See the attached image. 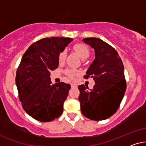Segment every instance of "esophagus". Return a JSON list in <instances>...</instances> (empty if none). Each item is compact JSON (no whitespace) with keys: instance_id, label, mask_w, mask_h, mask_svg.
I'll return each instance as SVG.
<instances>
[{"instance_id":"34e87169","label":"esophagus","mask_w":146,"mask_h":146,"mask_svg":"<svg viewBox=\"0 0 146 146\" xmlns=\"http://www.w3.org/2000/svg\"><path fill=\"white\" fill-rule=\"evenodd\" d=\"M71 88H73V87H77V85L75 84V83H71Z\"/></svg>"}]
</instances>
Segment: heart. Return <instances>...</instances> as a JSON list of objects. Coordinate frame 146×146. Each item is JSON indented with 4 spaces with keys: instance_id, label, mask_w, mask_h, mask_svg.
<instances>
[{
    "instance_id": "b5f03b06",
    "label": "heart",
    "mask_w": 146,
    "mask_h": 146,
    "mask_svg": "<svg viewBox=\"0 0 146 146\" xmlns=\"http://www.w3.org/2000/svg\"><path fill=\"white\" fill-rule=\"evenodd\" d=\"M73 48L75 51L78 54L79 57L83 59H85L88 58L89 55H90V50H89L88 46L85 44L77 43L73 46ZM66 55H67V53H66L65 50H63L59 52V55H58V61H59L60 63H63L65 61ZM65 73L69 78L74 79L75 76L78 75L79 73L75 69H67L65 70Z\"/></svg>"
}]
</instances>
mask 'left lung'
<instances>
[{"instance_id":"obj_1","label":"left lung","mask_w":146,"mask_h":146,"mask_svg":"<svg viewBox=\"0 0 146 146\" xmlns=\"http://www.w3.org/2000/svg\"><path fill=\"white\" fill-rule=\"evenodd\" d=\"M95 50L96 59L87 70L85 79L95 80L92 89L78 86L83 115L89 119H106L117 111L126 90L124 67L117 50L104 40L91 37L83 39Z\"/></svg>"}]
</instances>
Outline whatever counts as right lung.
<instances>
[{
  "label": "right lung",
  "instance_id": "right-lung-1",
  "mask_svg": "<svg viewBox=\"0 0 146 146\" xmlns=\"http://www.w3.org/2000/svg\"><path fill=\"white\" fill-rule=\"evenodd\" d=\"M71 38H44L35 42L23 55L16 73V85L23 108L41 122L53 121L63 113L71 85L50 81V71L59 66L58 55Z\"/></svg>",
  "mask_w": 146,
  "mask_h": 146
}]
</instances>
